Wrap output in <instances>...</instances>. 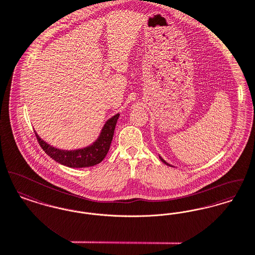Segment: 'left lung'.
<instances>
[{
  "label": "left lung",
  "instance_id": "8db88e82",
  "mask_svg": "<svg viewBox=\"0 0 255 255\" xmlns=\"http://www.w3.org/2000/svg\"><path fill=\"white\" fill-rule=\"evenodd\" d=\"M159 158H160V160L162 161V162H163V163H165V164H166V165H168V166H171V165H170V164H169V163H167V162H166V161L164 160V159H163V158H162V157H160V156H159ZM172 167H173V166H172Z\"/></svg>",
  "mask_w": 255,
  "mask_h": 255
}]
</instances>
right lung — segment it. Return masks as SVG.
I'll return each mask as SVG.
<instances>
[{"instance_id":"1","label":"right lung","mask_w":255,"mask_h":255,"mask_svg":"<svg viewBox=\"0 0 255 255\" xmlns=\"http://www.w3.org/2000/svg\"><path fill=\"white\" fill-rule=\"evenodd\" d=\"M120 114H116L105 124L102 131L94 143L88 147L74 150L59 149L42 140L35 132L37 141L43 150L54 160L70 168H85L95 166L107 156L114 135V129Z\"/></svg>"}]
</instances>
